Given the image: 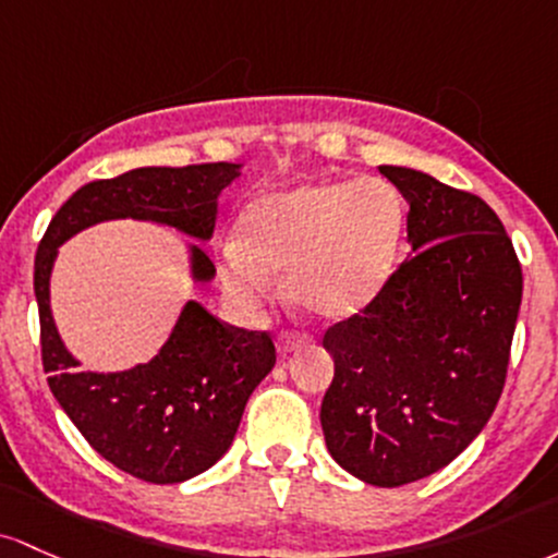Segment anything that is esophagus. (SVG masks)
Instances as JSON below:
<instances>
[{"label": "esophagus", "instance_id": "esophagus-1", "mask_svg": "<svg viewBox=\"0 0 558 558\" xmlns=\"http://www.w3.org/2000/svg\"><path fill=\"white\" fill-rule=\"evenodd\" d=\"M303 348V337L300 335H287V331H281V335L277 337V350L281 355H290L295 353V350Z\"/></svg>", "mask_w": 558, "mask_h": 558}]
</instances>
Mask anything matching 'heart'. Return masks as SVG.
<instances>
[{
    "instance_id": "heart-1",
    "label": "heart",
    "mask_w": 558,
    "mask_h": 558,
    "mask_svg": "<svg viewBox=\"0 0 558 558\" xmlns=\"http://www.w3.org/2000/svg\"><path fill=\"white\" fill-rule=\"evenodd\" d=\"M240 240L221 247L218 274L236 308L253 313L277 292L318 322H345L377 300L396 274L405 231L390 181H316L250 203Z\"/></svg>"
}]
</instances>
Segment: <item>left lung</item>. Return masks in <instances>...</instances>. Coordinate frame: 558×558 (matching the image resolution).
<instances>
[{"label":"left lung","instance_id":"1","mask_svg":"<svg viewBox=\"0 0 558 558\" xmlns=\"http://www.w3.org/2000/svg\"><path fill=\"white\" fill-rule=\"evenodd\" d=\"M409 203V258L385 292L324 335L335 379L322 403L331 459L400 487L448 466L504 392L522 268L477 195L414 168L379 166Z\"/></svg>","mask_w":558,"mask_h":558}]
</instances>
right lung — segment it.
<instances>
[{"instance_id": "add662e5", "label": "right lung", "mask_w": 558, "mask_h": 558, "mask_svg": "<svg viewBox=\"0 0 558 558\" xmlns=\"http://www.w3.org/2000/svg\"><path fill=\"white\" fill-rule=\"evenodd\" d=\"M242 177V162L134 168L92 181L54 213L34 263L41 322V361L49 390L102 459L155 485H177L227 453L255 387L277 363L266 331L223 327L197 300H186L171 335L147 363L123 372H81L62 342L49 305L60 245L102 221H149L197 242L216 229L218 197ZM186 242L190 279L216 277L205 250Z\"/></svg>"}]
</instances>
